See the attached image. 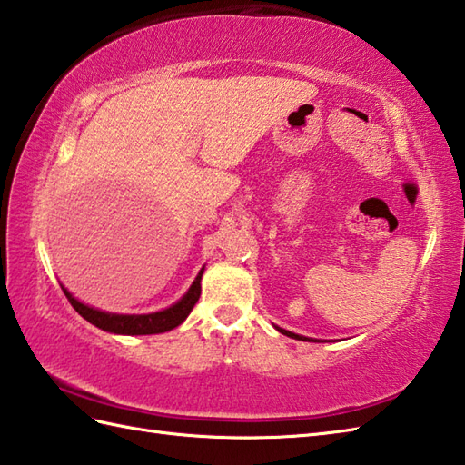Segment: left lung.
<instances>
[{
	"instance_id": "8db88e82",
	"label": "left lung",
	"mask_w": 465,
	"mask_h": 465,
	"mask_svg": "<svg viewBox=\"0 0 465 465\" xmlns=\"http://www.w3.org/2000/svg\"><path fill=\"white\" fill-rule=\"evenodd\" d=\"M283 335H290V338H295V340H308V338H302V335H298V333H292V331H285V330H282V328H278Z\"/></svg>"
}]
</instances>
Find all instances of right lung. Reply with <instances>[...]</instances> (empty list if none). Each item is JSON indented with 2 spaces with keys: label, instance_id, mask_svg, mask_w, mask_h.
I'll use <instances>...</instances> for the list:
<instances>
[{
  "label": "right lung",
  "instance_id": "right-lung-1",
  "mask_svg": "<svg viewBox=\"0 0 465 465\" xmlns=\"http://www.w3.org/2000/svg\"><path fill=\"white\" fill-rule=\"evenodd\" d=\"M202 275H203V268L200 273H197L192 288L187 290L183 298L177 303H173L172 308H167L163 312H155V313H143V315H120V313H105L100 310H94L90 305L77 302L65 288L62 290L65 293V298L69 300V303L74 305V310L80 313L84 320L94 323L95 328L110 333H124V335H152V333H163L177 328V325L190 315L193 305L197 303V300H200Z\"/></svg>",
  "mask_w": 465,
  "mask_h": 465
}]
</instances>
